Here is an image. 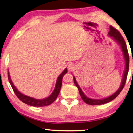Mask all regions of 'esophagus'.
Listing matches in <instances>:
<instances>
[{
    "label": "esophagus",
    "instance_id": "esophagus-1",
    "mask_svg": "<svg viewBox=\"0 0 133 133\" xmlns=\"http://www.w3.org/2000/svg\"><path fill=\"white\" fill-rule=\"evenodd\" d=\"M75 68V66L73 63H70V64H69L68 65V66H67V69H68V70L70 71V72L74 70Z\"/></svg>",
    "mask_w": 133,
    "mask_h": 133
}]
</instances>
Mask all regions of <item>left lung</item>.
<instances>
[{"mask_svg": "<svg viewBox=\"0 0 133 133\" xmlns=\"http://www.w3.org/2000/svg\"><path fill=\"white\" fill-rule=\"evenodd\" d=\"M108 34L110 37H112L113 39H114V40L116 42H117L121 46V48L122 52H123L124 60H125V69L124 70L121 84L119 88L114 94L111 95L110 96L108 97L104 98L103 99H92V98L87 97L84 94V93L82 92L81 88L78 85V83H77L76 81V78H75V77L73 76V81H74V83L75 85H76L77 87V88H78L79 94H80L81 98H82V100H84V102L85 103L88 104L99 105V104H105V103H107L111 102V101L115 98L119 94V93L121 92L122 89H123L125 84L127 78V75L128 73V70H129V55H128L126 43L124 41L123 37L121 35V33H119V31L117 30L116 29H115L114 27H113L112 26H110V31Z\"/></svg>", "mask_w": 133, "mask_h": 133, "instance_id": "left-lung-1", "label": "left lung"}]
</instances>
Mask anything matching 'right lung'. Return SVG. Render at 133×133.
<instances>
[{
    "label": "right lung",
    "instance_id": "obj_1",
    "mask_svg": "<svg viewBox=\"0 0 133 133\" xmlns=\"http://www.w3.org/2000/svg\"><path fill=\"white\" fill-rule=\"evenodd\" d=\"M67 72V69H65L64 70H63V72L61 73L60 75H59L58 78H57L56 85H55L54 90L53 91L52 94H51L49 97H48L45 98L44 99H40V100L30 97H29L27 96H25V95L23 94L22 93L19 92V91L17 90V88L14 86V85L12 82L11 77H10V75H9V70H8V77L9 83L10 84H11L12 88L13 89L14 92L16 96H17V97L18 98L21 102L31 106L43 107V106H48V105L52 103L56 100V98H57V97H58L59 93H60V91L63 76H64Z\"/></svg>",
    "mask_w": 133,
    "mask_h": 133
}]
</instances>
